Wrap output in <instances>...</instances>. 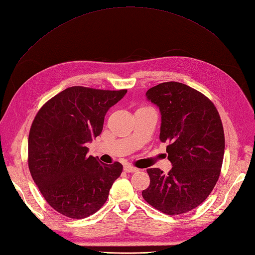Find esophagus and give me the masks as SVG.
I'll list each match as a JSON object with an SVG mask.
<instances>
[{"label":"esophagus","mask_w":255,"mask_h":255,"mask_svg":"<svg viewBox=\"0 0 255 255\" xmlns=\"http://www.w3.org/2000/svg\"><path fill=\"white\" fill-rule=\"evenodd\" d=\"M123 170H125L126 172H136V171H138V169L136 167L130 166V165H126L125 167H123Z\"/></svg>","instance_id":"34e87169"}]
</instances>
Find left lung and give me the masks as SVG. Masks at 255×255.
<instances>
[{
    "mask_svg": "<svg viewBox=\"0 0 255 255\" xmlns=\"http://www.w3.org/2000/svg\"><path fill=\"white\" fill-rule=\"evenodd\" d=\"M148 100L159 107V139L168 142L172 169H146L149 187L143 199L166 215L194 210L210 196L217 183L225 154V132L214 103L201 92L177 82L150 88Z\"/></svg>",
    "mask_w": 255,
    "mask_h": 255,
    "instance_id": "8db88e82",
    "label": "left lung"
}]
</instances>
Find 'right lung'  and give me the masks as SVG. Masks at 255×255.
I'll use <instances>...</instances> for the list:
<instances>
[{
    "label": "right lung",
    "mask_w": 255,
    "mask_h": 255,
    "mask_svg": "<svg viewBox=\"0 0 255 255\" xmlns=\"http://www.w3.org/2000/svg\"><path fill=\"white\" fill-rule=\"evenodd\" d=\"M127 91L69 87L35 116L28 135L29 172L45 201L66 217L83 219L98 212L122 172L118 161L107 165L88 156L86 143L101 134L106 112Z\"/></svg>",
    "instance_id": "add662e5"
}]
</instances>
